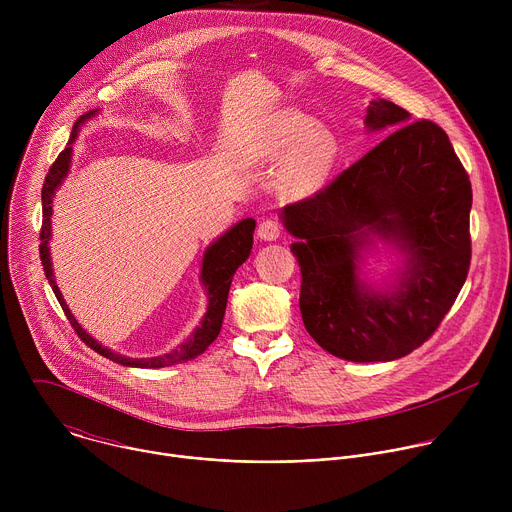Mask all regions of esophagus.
<instances>
[{
	"instance_id": "esophagus-1",
	"label": "esophagus",
	"mask_w": 512,
	"mask_h": 512,
	"mask_svg": "<svg viewBox=\"0 0 512 512\" xmlns=\"http://www.w3.org/2000/svg\"><path fill=\"white\" fill-rule=\"evenodd\" d=\"M281 235V223L277 218H263L257 227V237L263 241H275Z\"/></svg>"
}]
</instances>
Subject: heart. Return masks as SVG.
<instances>
[{
    "mask_svg": "<svg viewBox=\"0 0 512 512\" xmlns=\"http://www.w3.org/2000/svg\"><path fill=\"white\" fill-rule=\"evenodd\" d=\"M283 158L277 186L287 198H304L314 194L328 180L336 158V135L314 125L312 117L285 109L275 113L263 127L257 145V160L275 162Z\"/></svg>",
    "mask_w": 512,
    "mask_h": 512,
    "instance_id": "obj_1",
    "label": "heart"
}]
</instances>
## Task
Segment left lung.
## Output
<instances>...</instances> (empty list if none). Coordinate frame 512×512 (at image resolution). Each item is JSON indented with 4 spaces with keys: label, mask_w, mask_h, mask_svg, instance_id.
<instances>
[{
    "label": "left lung",
    "mask_w": 512,
    "mask_h": 512,
    "mask_svg": "<svg viewBox=\"0 0 512 512\" xmlns=\"http://www.w3.org/2000/svg\"><path fill=\"white\" fill-rule=\"evenodd\" d=\"M373 101L369 129H393L314 196L287 204L285 229L302 271L300 310L310 336L352 362L401 358L442 324L468 277L470 178L446 131ZM371 234L400 245L408 269L389 292L359 283L355 261Z\"/></svg>",
    "instance_id": "8db88e82"
}]
</instances>
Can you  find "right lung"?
<instances>
[{
  "mask_svg": "<svg viewBox=\"0 0 512 512\" xmlns=\"http://www.w3.org/2000/svg\"><path fill=\"white\" fill-rule=\"evenodd\" d=\"M93 113L81 117L72 129L70 141L72 143L77 137V129L79 125L91 117ZM70 145L64 148L58 158L54 160V164L50 166L46 178H44V186H42V229H40V261L46 273V279L54 291V296L60 304V308L66 314V320L70 322V326L75 328L77 336L95 352H99L101 356L123 364V367H135V369H162V367H170V364H178V362H186L196 358L198 354H202L221 332L223 326V318H225V310H227V300H229V289H231V281L235 271L239 269V265L245 263V259L251 253L253 247V231H255V221L253 218H245L239 225H235L231 231H227L221 239L216 243H212L206 253H204V261H202V283L208 291V310L202 318V324L194 330V334L180 344L176 350L162 354V356H152V358H127L121 354H115L111 350H107L105 346H101L95 338H91L75 320V316L70 314L68 306L62 300L60 289L54 281V273H52V263H50V253H48V239H50V214H52V198H54V190L56 186L62 182V178L68 174V166H70Z\"/></svg>",
  "mask_w": 512,
  "mask_h": 512,
  "instance_id": "obj_1",
  "label": "right lung"
}]
</instances>
